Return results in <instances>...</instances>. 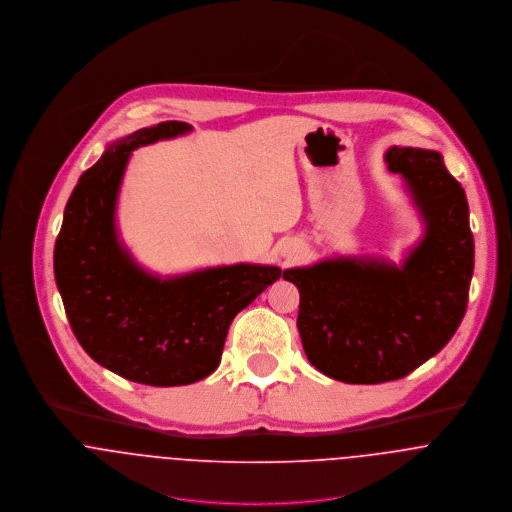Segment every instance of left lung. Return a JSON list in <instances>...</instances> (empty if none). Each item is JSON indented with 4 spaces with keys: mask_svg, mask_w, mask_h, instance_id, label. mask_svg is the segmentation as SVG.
Wrapping results in <instances>:
<instances>
[{
    "mask_svg": "<svg viewBox=\"0 0 512 512\" xmlns=\"http://www.w3.org/2000/svg\"><path fill=\"white\" fill-rule=\"evenodd\" d=\"M426 231L402 267L379 259H328L284 271L298 286V332L308 361L351 385L402 379L452 340L467 310L473 233L461 184L428 149L391 147Z\"/></svg>",
    "mask_w": 512,
    "mask_h": 512,
    "instance_id": "1",
    "label": "left lung"
}]
</instances>
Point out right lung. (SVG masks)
Instances as JSON below:
<instances>
[{"label": "right lung", "mask_w": 512, "mask_h": 512, "mask_svg": "<svg viewBox=\"0 0 512 512\" xmlns=\"http://www.w3.org/2000/svg\"><path fill=\"white\" fill-rule=\"evenodd\" d=\"M190 129L163 121L114 143L80 176L55 243V279L76 340L102 367L151 387L214 373L237 312L283 275L239 263L161 281L121 247L115 200L131 151Z\"/></svg>", "instance_id": "right-lung-1"}]
</instances>
